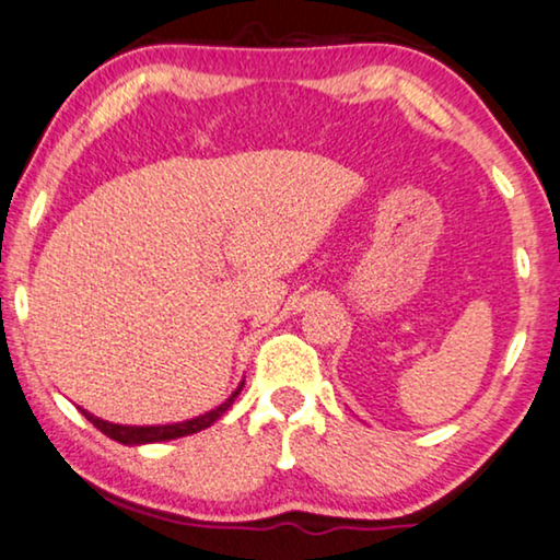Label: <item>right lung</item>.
Returning a JSON list of instances; mask_svg holds the SVG:
<instances>
[{"label":"right lung","mask_w":560,"mask_h":560,"mask_svg":"<svg viewBox=\"0 0 560 560\" xmlns=\"http://www.w3.org/2000/svg\"><path fill=\"white\" fill-rule=\"evenodd\" d=\"M244 382H240V387L234 389L232 397L224 400L219 405V408H213L209 412H203V416H196L190 420H180V423H167V425H121V423H109V420L104 418H96L94 412L79 408L83 416H86L89 423H94L98 431L104 435H109L112 441L117 443H125V446H144V443H160V441H173V439H183V435H190V433H198L203 431V428H209L217 423V420L224 416V412L232 408L234 405V397L242 393Z\"/></svg>","instance_id":"add662e5"}]
</instances>
